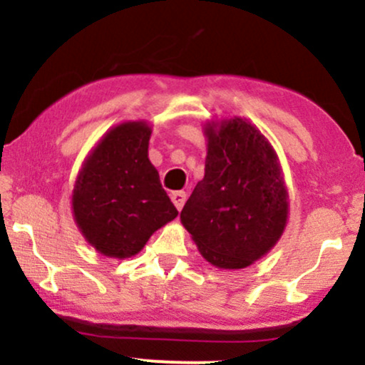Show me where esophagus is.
Wrapping results in <instances>:
<instances>
[{
  "label": "esophagus",
  "instance_id": "1",
  "mask_svg": "<svg viewBox=\"0 0 365 365\" xmlns=\"http://www.w3.org/2000/svg\"><path fill=\"white\" fill-rule=\"evenodd\" d=\"M170 198H172V202H174L175 208H178V210H181V208L184 207V202H186V193H184V191H174V193L170 195Z\"/></svg>",
  "mask_w": 365,
  "mask_h": 365
}]
</instances>
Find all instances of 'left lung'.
I'll return each mask as SVG.
<instances>
[{
	"mask_svg": "<svg viewBox=\"0 0 365 365\" xmlns=\"http://www.w3.org/2000/svg\"><path fill=\"white\" fill-rule=\"evenodd\" d=\"M205 178L181 212L203 259L245 269L277 243L288 220V191L271 143L247 118L205 125Z\"/></svg>",
	"mask_w": 365,
	"mask_h": 365,
	"instance_id": "8db88e82",
	"label": "left lung"
}]
</instances>
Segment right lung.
<instances>
[{"mask_svg": "<svg viewBox=\"0 0 365 365\" xmlns=\"http://www.w3.org/2000/svg\"><path fill=\"white\" fill-rule=\"evenodd\" d=\"M150 136L145 120L115 125L77 175L73 219L88 243L106 257L136 255L157 229L179 214L148 158Z\"/></svg>", "mask_w": 365, "mask_h": 365, "instance_id": "1", "label": "right lung"}]
</instances>
